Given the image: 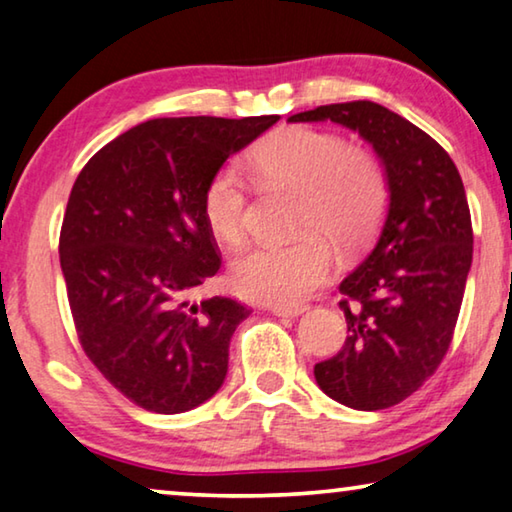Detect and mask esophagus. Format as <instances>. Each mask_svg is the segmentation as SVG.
Wrapping results in <instances>:
<instances>
[{
  "label": "esophagus",
  "mask_w": 512,
  "mask_h": 512,
  "mask_svg": "<svg viewBox=\"0 0 512 512\" xmlns=\"http://www.w3.org/2000/svg\"><path fill=\"white\" fill-rule=\"evenodd\" d=\"M307 310L305 305H296V307H280V305H273L271 307V312L275 314V316H298V314H303Z\"/></svg>",
  "instance_id": "34e87169"
}]
</instances>
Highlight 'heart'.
I'll return each instance as SVG.
<instances>
[{"mask_svg":"<svg viewBox=\"0 0 512 512\" xmlns=\"http://www.w3.org/2000/svg\"><path fill=\"white\" fill-rule=\"evenodd\" d=\"M248 170L262 189L294 193V230L305 232L289 246L253 248L234 262L232 289L255 303L296 307L310 298L332 266L322 239L342 253H355L378 232L389 205L383 161L323 129H275L250 150ZM243 212V180L232 166L218 168L202 193L207 227L225 246H239Z\"/></svg>","mask_w":512,"mask_h":512,"instance_id":"b5f03b06","label":"heart"}]
</instances>
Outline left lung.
Segmentation results:
<instances>
[{"label":"left lung","mask_w":512,"mask_h":512,"mask_svg":"<svg viewBox=\"0 0 512 512\" xmlns=\"http://www.w3.org/2000/svg\"><path fill=\"white\" fill-rule=\"evenodd\" d=\"M332 123L358 132L383 161L387 218L376 246L339 285L348 337L314 367L330 399L385 410L433 376L456 330L472 266V216L460 173L440 143L376 102L326 104L289 123Z\"/></svg>","instance_id":"1"}]
</instances>
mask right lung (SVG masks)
<instances>
[{"instance_id":"add662e5","label":"right lung","mask_w":512,"mask_h":512,"mask_svg":"<svg viewBox=\"0 0 512 512\" xmlns=\"http://www.w3.org/2000/svg\"><path fill=\"white\" fill-rule=\"evenodd\" d=\"M278 120L154 118L97 150L72 186L59 255L77 337L143 410L177 415L223 385L230 339L250 310L223 296L189 300L221 269L202 193Z\"/></svg>"}]
</instances>
